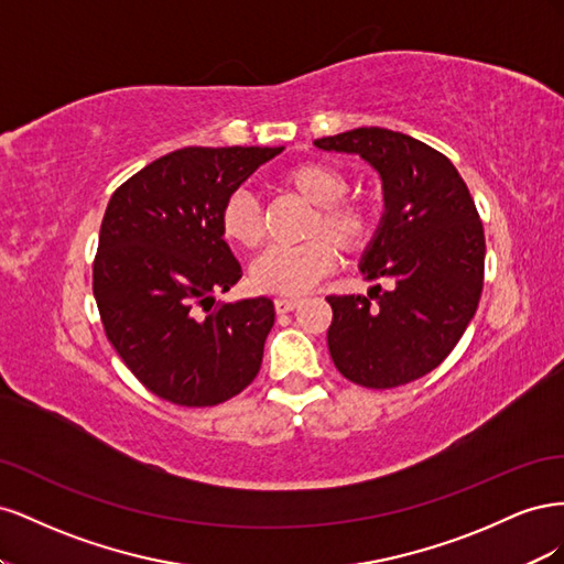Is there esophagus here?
I'll list each match as a JSON object with an SVG mask.
<instances>
[{
	"instance_id": "34e87169",
	"label": "esophagus",
	"mask_w": 564,
	"mask_h": 564,
	"mask_svg": "<svg viewBox=\"0 0 564 564\" xmlns=\"http://www.w3.org/2000/svg\"><path fill=\"white\" fill-rule=\"evenodd\" d=\"M301 305L299 299H275V311L278 313H292Z\"/></svg>"
}]
</instances>
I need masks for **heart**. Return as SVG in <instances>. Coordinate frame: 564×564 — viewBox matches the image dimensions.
<instances>
[{"label":"heart","mask_w":564,"mask_h":564,"mask_svg":"<svg viewBox=\"0 0 564 564\" xmlns=\"http://www.w3.org/2000/svg\"><path fill=\"white\" fill-rule=\"evenodd\" d=\"M282 185L315 207L308 235H324L330 242L315 237L299 247H270L251 261L249 280L259 292L299 296L332 272L336 265L334 247L352 253L371 242L379 214L367 199H344L350 187L348 178L332 164H296L282 176ZM218 226L230 245L242 249L259 247L263 237L259 204L245 191L232 193L224 202Z\"/></svg>","instance_id":"obj_1"}]
</instances>
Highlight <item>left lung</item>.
<instances>
[{"label": "left lung", "mask_w": 564, "mask_h": 564, "mask_svg": "<svg viewBox=\"0 0 564 564\" xmlns=\"http://www.w3.org/2000/svg\"><path fill=\"white\" fill-rule=\"evenodd\" d=\"M327 152L360 155L383 183V216L360 272L369 296H327V344L357 386L398 388L454 350L482 294L485 230L456 166L412 135L360 127L317 139Z\"/></svg>", "instance_id": "obj_1"}]
</instances>
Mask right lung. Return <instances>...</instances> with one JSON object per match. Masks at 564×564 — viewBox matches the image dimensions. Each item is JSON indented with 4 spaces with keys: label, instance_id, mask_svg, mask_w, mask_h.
Returning <instances> with one entry per match:
<instances>
[{
    "label": "right lung",
    "instance_id": "1",
    "mask_svg": "<svg viewBox=\"0 0 564 564\" xmlns=\"http://www.w3.org/2000/svg\"><path fill=\"white\" fill-rule=\"evenodd\" d=\"M284 148H181L115 191L100 224L94 296L108 340L158 398L214 406L261 369L268 296L216 305L242 278L220 235L224 202Z\"/></svg>",
    "mask_w": 564,
    "mask_h": 564
}]
</instances>
